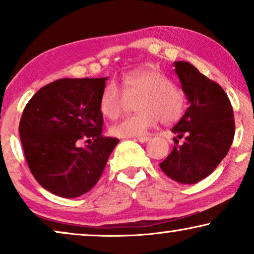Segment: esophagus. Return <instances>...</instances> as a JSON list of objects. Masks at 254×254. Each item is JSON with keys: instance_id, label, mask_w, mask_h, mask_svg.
Here are the masks:
<instances>
[{"instance_id": "34e87169", "label": "esophagus", "mask_w": 254, "mask_h": 254, "mask_svg": "<svg viewBox=\"0 0 254 254\" xmlns=\"http://www.w3.org/2000/svg\"><path fill=\"white\" fill-rule=\"evenodd\" d=\"M135 140L141 142V143H145V142H148L149 140H150V137H149V136H141V137H136Z\"/></svg>"}]
</instances>
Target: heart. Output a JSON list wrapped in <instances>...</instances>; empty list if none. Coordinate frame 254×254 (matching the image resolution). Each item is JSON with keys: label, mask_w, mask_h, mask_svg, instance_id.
<instances>
[{"label": "heart", "mask_w": 254, "mask_h": 254, "mask_svg": "<svg viewBox=\"0 0 254 254\" xmlns=\"http://www.w3.org/2000/svg\"><path fill=\"white\" fill-rule=\"evenodd\" d=\"M119 88L109 83L102 91L99 110L107 119L120 116L127 99L137 102L140 113L126 117L111 127V134L119 137L142 136L159 120L169 125L182 117L185 110V95L172 81L158 69H134L119 79Z\"/></svg>", "instance_id": "heart-1"}]
</instances>
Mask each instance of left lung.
<instances>
[{
    "mask_svg": "<svg viewBox=\"0 0 254 254\" xmlns=\"http://www.w3.org/2000/svg\"><path fill=\"white\" fill-rule=\"evenodd\" d=\"M175 71L182 83L189 107L171 131L185 141L175 145L159 166L180 184H195L216 169L234 141V111L227 93L193 64L176 61Z\"/></svg>",
    "mask_w": 254,
    "mask_h": 254,
    "instance_id": "obj_1",
    "label": "left lung"
}]
</instances>
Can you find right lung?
<instances>
[{
    "label": "right lung",
    "mask_w": 254,
    "mask_h": 254,
    "mask_svg": "<svg viewBox=\"0 0 254 254\" xmlns=\"http://www.w3.org/2000/svg\"><path fill=\"white\" fill-rule=\"evenodd\" d=\"M107 77L61 78L36 92L19 135L27 165L45 190L77 197L98 182L119 140L104 137L99 99ZM83 138L89 144L79 145Z\"/></svg>",
    "instance_id": "1"
}]
</instances>
